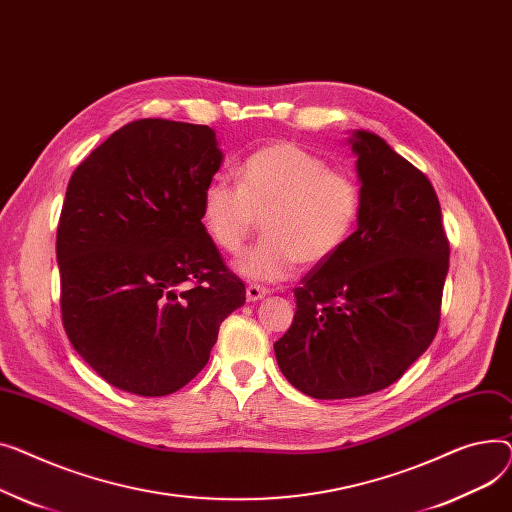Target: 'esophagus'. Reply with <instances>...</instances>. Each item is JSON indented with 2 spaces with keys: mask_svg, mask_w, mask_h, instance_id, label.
<instances>
[{
  "mask_svg": "<svg viewBox=\"0 0 512 512\" xmlns=\"http://www.w3.org/2000/svg\"><path fill=\"white\" fill-rule=\"evenodd\" d=\"M264 295H268V289H266V287H260V285H248V287H246L248 302H258V299H262Z\"/></svg>",
  "mask_w": 512,
  "mask_h": 512,
  "instance_id": "1",
  "label": "esophagus"
}]
</instances>
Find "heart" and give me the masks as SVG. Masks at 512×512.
Returning <instances> with one entry per match:
<instances>
[{
  "mask_svg": "<svg viewBox=\"0 0 512 512\" xmlns=\"http://www.w3.org/2000/svg\"><path fill=\"white\" fill-rule=\"evenodd\" d=\"M364 208L359 179L295 142L262 146L239 167V186L213 177L204 186L200 219L208 237L239 254L258 227L262 242L239 260L250 279L281 281L299 264L333 258L355 231Z\"/></svg>",
  "mask_w": 512,
  "mask_h": 512,
  "instance_id": "obj_1",
  "label": "heart"
}]
</instances>
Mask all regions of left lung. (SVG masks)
<instances>
[{
    "mask_svg": "<svg viewBox=\"0 0 512 512\" xmlns=\"http://www.w3.org/2000/svg\"><path fill=\"white\" fill-rule=\"evenodd\" d=\"M364 208L330 260L295 287L275 343L283 376L314 399H353L397 382L434 341L450 246L430 179L380 136L353 138Z\"/></svg>",
    "mask_w": 512,
    "mask_h": 512,
    "instance_id": "1",
    "label": "left lung"
}]
</instances>
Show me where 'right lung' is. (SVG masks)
<instances>
[{
  "label": "right lung",
  "instance_id": "add662e5",
  "mask_svg": "<svg viewBox=\"0 0 512 512\" xmlns=\"http://www.w3.org/2000/svg\"><path fill=\"white\" fill-rule=\"evenodd\" d=\"M221 161L208 126L148 117L70 177L55 242L62 322L84 362L126 393L184 388L246 302L200 219Z\"/></svg>",
  "mask_w": 512,
  "mask_h": 512
}]
</instances>
